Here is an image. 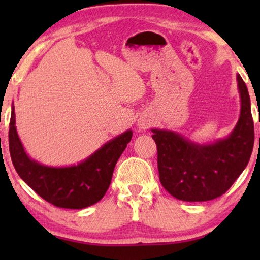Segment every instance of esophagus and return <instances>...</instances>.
<instances>
[{
  "label": "esophagus",
  "instance_id": "34e87169",
  "mask_svg": "<svg viewBox=\"0 0 260 260\" xmlns=\"http://www.w3.org/2000/svg\"><path fill=\"white\" fill-rule=\"evenodd\" d=\"M150 125H151V120L145 118V117H141V118L138 119V122H137V126H138V129H140V130L148 129V127Z\"/></svg>",
  "mask_w": 260,
  "mask_h": 260
}]
</instances>
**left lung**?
Here are the masks:
<instances>
[{"instance_id":"obj_1","label":"left lung","mask_w":260,"mask_h":260,"mask_svg":"<svg viewBox=\"0 0 260 260\" xmlns=\"http://www.w3.org/2000/svg\"><path fill=\"white\" fill-rule=\"evenodd\" d=\"M240 116L232 133L214 143L199 144L172 130L152 129L159 181L174 198L208 201L230 189L250 161L254 126L246 84L237 74Z\"/></svg>"}]
</instances>
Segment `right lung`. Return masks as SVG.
<instances>
[{
  "label": "right lung",
  "mask_w": 260,
  "mask_h": 260,
  "mask_svg": "<svg viewBox=\"0 0 260 260\" xmlns=\"http://www.w3.org/2000/svg\"><path fill=\"white\" fill-rule=\"evenodd\" d=\"M131 137L133 131L126 130L77 166H45L31 159L24 150L16 131L15 109L12 105L9 151L13 165L19 176L35 193L60 208L81 209L101 200L111 183L116 163Z\"/></svg>",
  "instance_id": "1"
}]
</instances>
